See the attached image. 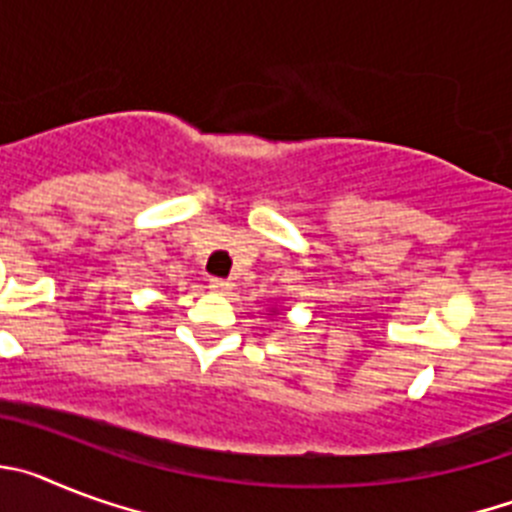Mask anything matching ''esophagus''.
Here are the masks:
<instances>
[{
	"mask_svg": "<svg viewBox=\"0 0 512 512\" xmlns=\"http://www.w3.org/2000/svg\"><path fill=\"white\" fill-rule=\"evenodd\" d=\"M210 289L212 292H220V295H228L230 289H233V282H228V279H220V277H212Z\"/></svg>",
	"mask_w": 512,
	"mask_h": 512,
	"instance_id": "34e87169",
	"label": "esophagus"
}]
</instances>
